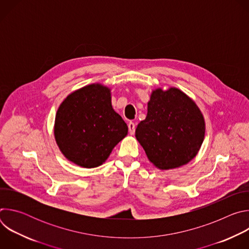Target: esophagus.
Listing matches in <instances>:
<instances>
[{
  "label": "esophagus",
  "mask_w": 249,
  "mask_h": 249,
  "mask_svg": "<svg viewBox=\"0 0 249 249\" xmlns=\"http://www.w3.org/2000/svg\"><path fill=\"white\" fill-rule=\"evenodd\" d=\"M128 128H129V133L130 135H134L135 134V129H136V125L134 122H129L128 123Z\"/></svg>",
  "instance_id": "esophagus-1"
}]
</instances>
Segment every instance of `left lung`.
<instances>
[{
	"label": "left lung",
	"mask_w": 249,
	"mask_h": 249,
	"mask_svg": "<svg viewBox=\"0 0 249 249\" xmlns=\"http://www.w3.org/2000/svg\"><path fill=\"white\" fill-rule=\"evenodd\" d=\"M205 136V121L196 103L180 89H158L148 102V114L136 128V138L151 162L171 169L197 155Z\"/></svg>",
	"instance_id": "8db88e82"
}]
</instances>
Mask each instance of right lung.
<instances>
[{
    "label": "right lung",
    "mask_w": 249,
    "mask_h": 249,
    "mask_svg": "<svg viewBox=\"0 0 249 249\" xmlns=\"http://www.w3.org/2000/svg\"><path fill=\"white\" fill-rule=\"evenodd\" d=\"M127 133V124L112 108L110 89L100 84L69 94L55 118L54 135L60 151L86 168L101 165Z\"/></svg>",
    "instance_id": "right-lung-1"
}]
</instances>
